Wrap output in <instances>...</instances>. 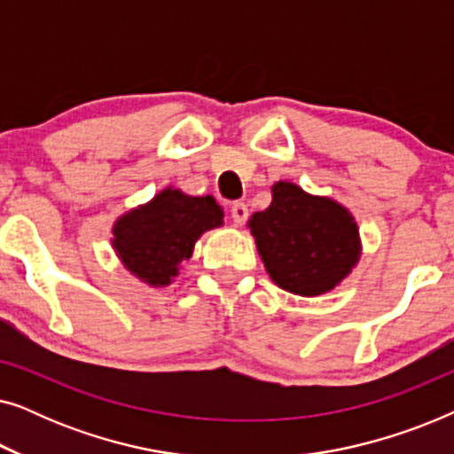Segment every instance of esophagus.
Instances as JSON below:
<instances>
[{
	"instance_id": "obj_1",
	"label": "esophagus",
	"mask_w": 454,
	"mask_h": 454,
	"mask_svg": "<svg viewBox=\"0 0 454 454\" xmlns=\"http://www.w3.org/2000/svg\"><path fill=\"white\" fill-rule=\"evenodd\" d=\"M247 204H244V202H235L233 207H231V219H233V223L235 225H244V223L247 221Z\"/></svg>"
}]
</instances>
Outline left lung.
Listing matches in <instances>:
<instances>
[{"label":"left lung","mask_w":454,"mask_h":454,"mask_svg":"<svg viewBox=\"0 0 454 454\" xmlns=\"http://www.w3.org/2000/svg\"><path fill=\"white\" fill-rule=\"evenodd\" d=\"M247 227L264 269L289 294L314 297L337 287L357 264L362 244L349 210L291 182L272 185V202Z\"/></svg>","instance_id":"obj_1"}]
</instances>
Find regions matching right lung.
<instances>
[{"label": "right lung", "instance_id": "obj_1", "mask_svg": "<svg viewBox=\"0 0 454 454\" xmlns=\"http://www.w3.org/2000/svg\"><path fill=\"white\" fill-rule=\"evenodd\" d=\"M221 225L223 208L213 196L165 188L115 221L111 244L134 277L165 287L179 275V264L192 256L198 238Z\"/></svg>", "mask_w": 454, "mask_h": 454}]
</instances>
